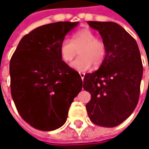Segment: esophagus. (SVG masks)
Segmentation results:
<instances>
[{
    "label": "esophagus",
    "instance_id": "34e87169",
    "mask_svg": "<svg viewBox=\"0 0 149 149\" xmlns=\"http://www.w3.org/2000/svg\"><path fill=\"white\" fill-rule=\"evenodd\" d=\"M79 75H80L81 79H84V75H85V73H84V72H81V71H79Z\"/></svg>",
    "mask_w": 149,
    "mask_h": 149
}]
</instances>
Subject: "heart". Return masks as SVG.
Returning a JSON list of instances; mask_svg holds the SVG:
<instances>
[{
	"label": "heart",
	"mask_w": 149,
	"mask_h": 149,
	"mask_svg": "<svg viewBox=\"0 0 149 149\" xmlns=\"http://www.w3.org/2000/svg\"><path fill=\"white\" fill-rule=\"evenodd\" d=\"M79 57L74 60L70 66L78 70H86L92 65L100 66L105 59L107 49L104 42L98 40L95 34L89 29H84L75 32L71 40L64 39L60 45V53L62 60L65 62L71 61L78 54Z\"/></svg>",
	"instance_id": "heart-1"
}]
</instances>
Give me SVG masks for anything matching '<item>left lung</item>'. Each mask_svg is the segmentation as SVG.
<instances>
[{
  "label": "left lung",
  "mask_w": 149,
  "mask_h": 149,
  "mask_svg": "<svg viewBox=\"0 0 149 149\" xmlns=\"http://www.w3.org/2000/svg\"><path fill=\"white\" fill-rule=\"evenodd\" d=\"M100 34L107 49L99 70L84 75L83 88L91 95L86 104L89 119L106 128L123 123L139 102L143 64L138 44L114 22L88 21Z\"/></svg>",
  "instance_id": "1"
}]
</instances>
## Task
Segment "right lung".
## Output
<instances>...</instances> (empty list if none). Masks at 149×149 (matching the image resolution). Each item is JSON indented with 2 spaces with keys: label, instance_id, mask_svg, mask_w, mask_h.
<instances>
[{
  "label": "right lung",
  "instance_id": "obj_1",
  "mask_svg": "<svg viewBox=\"0 0 149 149\" xmlns=\"http://www.w3.org/2000/svg\"><path fill=\"white\" fill-rule=\"evenodd\" d=\"M78 24L60 21L36 28L20 40L10 59L12 99L21 118L35 129L60 128L82 89L79 74L60 53V42Z\"/></svg>",
  "mask_w": 149,
  "mask_h": 149
}]
</instances>
